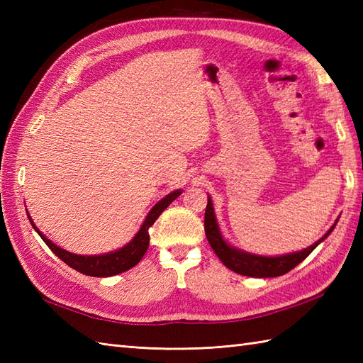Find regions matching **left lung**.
Wrapping results in <instances>:
<instances>
[{
  "label": "left lung",
  "mask_w": 363,
  "mask_h": 363,
  "mask_svg": "<svg viewBox=\"0 0 363 363\" xmlns=\"http://www.w3.org/2000/svg\"><path fill=\"white\" fill-rule=\"evenodd\" d=\"M335 225L337 221L334 223V226L328 230V234L323 235L317 243L311 245L309 248H306L299 252L285 254V256H279V257H264V256H256V254L238 251L223 240L217 220H215L211 198H207V206H206V213H204L206 237L207 240H209L213 252L217 254V257L229 269H233V272L242 276H250V277H276V276L289 273L290 269L299 265L301 262L309 256V254L317 248V246L325 240L330 233H333Z\"/></svg>",
  "instance_id": "8db88e82"
}]
</instances>
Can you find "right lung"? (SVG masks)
Returning a JSON list of instances; mask_svg holds the SVG:
<instances>
[{"mask_svg":"<svg viewBox=\"0 0 363 363\" xmlns=\"http://www.w3.org/2000/svg\"><path fill=\"white\" fill-rule=\"evenodd\" d=\"M181 194H182L181 190H174L169 195H167L164 199H160V201L152 207L151 212L148 213V217H146V220L143 221L140 230L135 234L133 240H130L126 246H123L121 250L109 252V254H103V256H78V254H72L62 248H59V246H56L51 240H48V238H46L40 230L35 228L33 220L29 218V215L28 218L30 223H33V226L38 233V235L42 237V240L48 245V248L56 254L60 260L65 262L68 267H72L73 269H76V272L87 276L107 277V276L128 272L129 268L135 267L138 262L142 260L146 250H148L150 246V233H148L150 228L154 225V221L159 218V215L164 212Z\"/></svg>","mask_w":363,"mask_h":363,"instance_id":"right-lung-1","label":"right lung"}]
</instances>
